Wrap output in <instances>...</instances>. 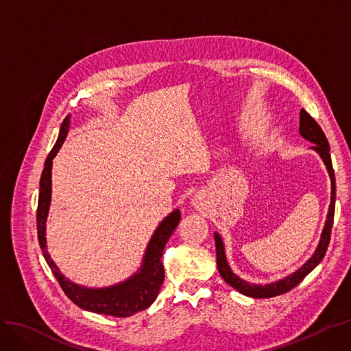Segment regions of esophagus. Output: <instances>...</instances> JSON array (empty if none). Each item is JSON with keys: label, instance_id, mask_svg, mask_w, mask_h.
<instances>
[{"label": "esophagus", "instance_id": "obj_1", "mask_svg": "<svg viewBox=\"0 0 351 351\" xmlns=\"http://www.w3.org/2000/svg\"><path fill=\"white\" fill-rule=\"evenodd\" d=\"M192 205L195 206L196 210L205 212V210L209 208L210 202H209V199H208V196H206L205 193H196V195L192 197Z\"/></svg>", "mask_w": 351, "mask_h": 351}]
</instances>
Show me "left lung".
I'll return each instance as SVG.
<instances>
[{"label":"left lung","instance_id":"8db88e82","mask_svg":"<svg viewBox=\"0 0 351 351\" xmlns=\"http://www.w3.org/2000/svg\"><path fill=\"white\" fill-rule=\"evenodd\" d=\"M299 132L306 141L313 143L312 149L319 154L324 164L326 165L329 178H331V204H329L325 227H324V231L321 234L319 244H317V247H316L315 253L312 254V258L307 261L300 269H297L295 272L289 275V277H285L280 281L265 284V285L247 282V281L241 280L240 277H237V275L231 271L230 265L227 262V258H226L224 243H222V239L218 232H215L217 265H218L219 275L224 278V281L227 284H230L232 287V289H236L239 293H241L244 295L254 297V299H268V297H275V295H280V294H284L287 291L293 290L294 287L299 284L307 274L313 271L317 265L321 263V261L324 259L325 253H326L329 239H331V228H332L334 210H335V177H334V168H332V162H331V154H329V143L326 141L325 133L321 129V125L317 124L304 110L300 111Z\"/></svg>","mask_w":351,"mask_h":351}]
</instances>
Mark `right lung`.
I'll return each instance as SVG.
<instances>
[{
	"label": "right lung",
	"instance_id": "obj_1",
	"mask_svg": "<svg viewBox=\"0 0 351 351\" xmlns=\"http://www.w3.org/2000/svg\"><path fill=\"white\" fill-rule=\"evenodd\" d=\"M70 129V115H67L64 121L61 124L60 136L52 147L47 161L44 171L40 176L39 183V199H38V210H36V227H38V240L39 246L44 253V258L51 268L52 274L56 275L58 284L61 285L62 291L66 293L69 299L77 304L84 311L93 313L110 315L115 317H125L132 316L137 312H142L149 307L159 293V289L164 282V265L161 262L162 252L168 239L171 237L173 231L177 228L180 218V210L176 209L161 224L158 226L152 234L145 256L142 261V267L130 278L125 281L115 284L105 289H88L69 281L64 275L60 272L54 261L51 259L47 250V239H45V228H47V217L51 204V169H52V159L58 154L61 145L64 143L67 133Z\"/></svg>",
	"mask_w": 351,
	"mask_h": 351
}]
</instances>
